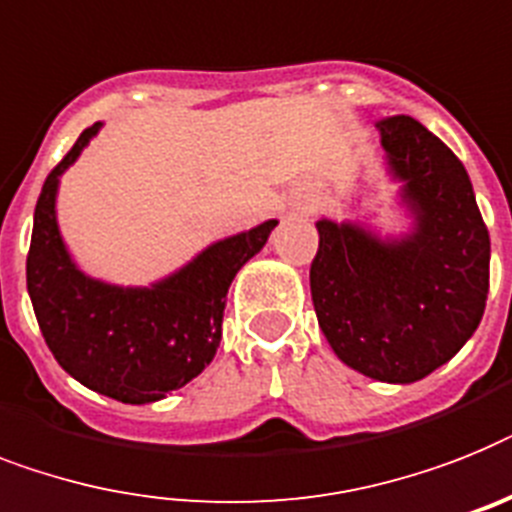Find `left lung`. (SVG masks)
<instances>
[{
    "instance_id": "left-lung-1",
    "label": "left lung",
    "mask_w": 512,
    "mask_h": 512,
    "mask_svg": "<svg viewBox=\"0 0 512 512\" xmlns=\"http://www.w3.org/2000/svg\"><path fill=\"white\" fill-rule=\"evenodd\" d=\"M411 227L382 238L319 219L311 298L324 337L363 377L411 384L458 353L489 293V232L458 156L408 114L377 122Z\"/></svg>"
}]
</instances>
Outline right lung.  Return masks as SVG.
<instances>
[{
  "label": "right lung",
  "mask_w": 512,
  "mask_h": 512,
  "mask_svg": "<svg viewBox=\"0 0 512 512\" xmlns=\"http://www.w3.org/2000/svg\"><path fill=\"white\" fill-rule=\"evenodd\" d=\"M101 130L86 128L49 172L36 211L25 277L38 327L57 363L83 387L130 405L180 390L217 356L227 290L277 219L238 232L146 287L109 285L78 269L57 225L59 177Z\"/></svg>",
  "instance_id": "add662e5"
}]
</instances>
